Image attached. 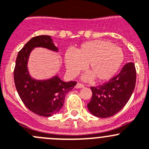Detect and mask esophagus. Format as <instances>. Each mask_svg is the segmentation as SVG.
I'll list each match as a JSON object with an SVG mask.
<instances>
[{
  "label": "esophagus",
  "mask_w": 149,
  "mask_h": 149,
  "mask_svg": "<svg viewBox=\"0 0 149 149\" xmlns=\"http://www.w3.org/2000/svg\"><path fill=\"white\" fill-rule=\"evenodd\" d=\"M83 87H84V85L81 84V83H77L75 86L76 88H83Z\"/></svg>",
  "instance_id": "obj_1"
}]
</instances>
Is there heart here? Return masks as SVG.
Returning <instances> with one entry per match:
<instances>
[{
  "instance_id": "obj_1",
  "label": "heart",
  "mask_w": 149,
  "mask_h": 149,
  "mask_svg": "<svg viewBox=\"0 0 149 149\" xmlns=\"http://www.w3.org/2000/svg\"><path fill=\"white\" fill-rule=\"evenodd\" d=\"M124 53L119 47L104 40L84 42L73 52L65 54L66 70L71 76H75L84 68L88 72L83 76L86 81L95 78L106 81L117 73L124 61Z\"/></svg>"
}]
</instances>
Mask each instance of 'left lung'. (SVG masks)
<instances>
[{
    "label": "left lung",
    "mask_w": 149,
    "mask_h": 149,
    "mask_svg": "<svg viewBox=\"0 0 149 149\" xmlns=\"http://www.w3.org/2000/svg\"><path fill=\"white\" fill-rule=\"evenodd\" d=\"M135 83V66L130 62L109 82L97 87H91L92 97L87 105L88 109L91 114L99 118L114 116L128 102Z\"/></svg>",
    "instance_id": "obj_1"
}]
</instances>
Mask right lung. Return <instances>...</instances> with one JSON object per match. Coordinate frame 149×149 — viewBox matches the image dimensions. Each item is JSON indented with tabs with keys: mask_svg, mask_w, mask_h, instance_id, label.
I'll use <instances>...</instances> for the list:
<instances>
[{
	"mask_svg": "<svg viewBox=\"0 0 149 149\" xmlns=\"http://www.w3.org/2000/svg\"><path fill=\"white\" fill-rule=\"evenodd\" d=\"M35 47L58 51L49 36L42 35L30 39L17 57L14 70L15 87L27 108L40 116L49 117L58 113L63 105L66 94L77 83L63 82L58 75L44 80L32 78L28 72V61L30 53Z\"/></svg>",
	"mask_w": 149,
	"mask_h": 149,
	"instance_id": "add662e5",
	"label": "right lung"
}]
</instances>
